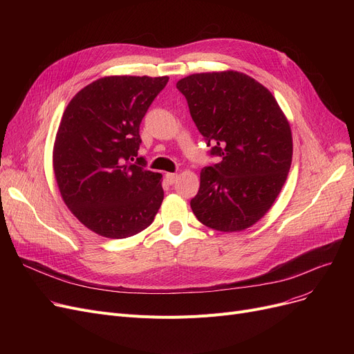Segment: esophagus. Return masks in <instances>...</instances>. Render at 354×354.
Returning <instances> with one entry per match:
<instances>
[{
  "instance_id": "34e87169",
  "label": "esophagus",
  "mask_w": 354,
  "mask_h": 354,
  "mask_svg": "<svg viewBox=\"0 0 354 354\" xmlns=\"http://www.w3.org/2000/svg\"><path fill=\"white\" fill-rule=\"evenodd\" d=\"M165 178H166L167 183L174 185V183L176 182V179H178V174H166V175H165Z\"/></svg>"
}]
</instances>
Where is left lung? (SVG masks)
I'll use <instances>...</instances> for the list:
<instances>
[{"label":"left lung","mask_w":354,"mask_h":354,"mask_svg":"<svg viewBox=\"0 0 354 354\" xmlns=\"http://www.w3.org/2000/svg\"><path fill=\"white\" fill-rule=\"evenodd\" d=\"M178 90L192 120L221 162L203 167L191 208L199 222L236 232L261 219L287 179L292 159L290 123L271 91L244 73H196Z\"/></svg>","instance_id":"left-lung-1"}]
</instances>
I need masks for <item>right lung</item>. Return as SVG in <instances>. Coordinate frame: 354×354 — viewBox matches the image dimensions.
<instances>
[{
	"label": "right lung",
	"instance_id": "add662e5",
	"mask_svg": "<svg viewBox=\"0 0 354 354\" xmlns=\"http://www.w3.org/2000/svg\"><path fill=\"white\" fill-rule=\"evenodd\" d=\"M169 77L109 76L67 104L53 149V167L67 208L106 238H127L152 224L162 175L138 156L139 126Z\"/></svg>",
	"mask_w": 354,
	"mask_h": 354
}]
</instances>
